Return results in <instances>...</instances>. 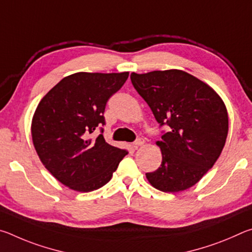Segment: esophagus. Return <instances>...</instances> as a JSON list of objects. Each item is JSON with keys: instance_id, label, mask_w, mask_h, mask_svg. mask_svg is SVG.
<instances>
[{"instance_id": "34e87169", "label": "esophagus", "mask_w": 252, "mask_h": 252, "mask_svg": "<svg viewBox=\"0 0 252 252\" xmlns=\"http://www.w3.org/2000/svg\"><path fill=\"white\" fill-rule=\"evenodd\" d=\"M144 144V139L142 138H139L138 140H135V141L133 142V147L134 148H138V147H141Z\"/></svg>"}]
</instances>
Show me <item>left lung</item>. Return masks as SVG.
<instances>
[{"mask_svg": "<svg viewBox=\"0 0 252 252\" xmlns=\"http://www.w3.org/2000/svg\"><path fill=\"white\" fill-rule=\"evenodd\" d=\"M131 82L150 106L160 126L169 131L158 141L162 162L146 173L163 192L194 186L220 157L228 134V112L211 87L181 70L131 73Z\"/></svg>", "mask_w": 252, "mask_h": 252, "instance_id": "8db88e82", "label": "left lung"}]
</instances>
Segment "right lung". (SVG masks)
<instances>
[{
    "mask_svg": "<svg viewBox=\"0 0 252 252\" xmlns=\"http://www.w3.org/2000/svg\"><path fill=\"white\" fill-rule=\"evenodd\" d=\"M127 76L78 72L63 78L37 105L31 126L34 148L50 173L70 189L90 192L103 187L127 155L105 142L103 134L89 138L105 125L106 102Z\"/></svg>",
    "mask_w": 252,
    "mask_h": 252,
    "instance_id": "1",
    "label": "right lung"
}]
</instances>
